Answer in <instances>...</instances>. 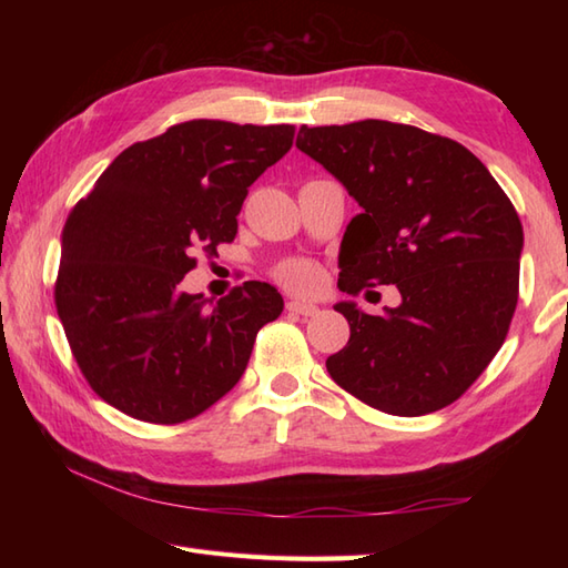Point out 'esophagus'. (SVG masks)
<instances>
[{
  "mask_svg": "<svg viewBox=\"0 0 568 568\" xmlns=\"http://www.w3.org/2000/svg\"><path fill=\"white\" fill-rule=\"evenodd\" d=\"M287 312H293V315H303V317H315L320 307L317 305H310V303H300V300H291V303L285 305Z\"/></svg>",
  "mask_w": 568,
  "mask_h": 568,
  "instance_id": "esophagus-1",
  "label": "esophagus"
}]
</instances>
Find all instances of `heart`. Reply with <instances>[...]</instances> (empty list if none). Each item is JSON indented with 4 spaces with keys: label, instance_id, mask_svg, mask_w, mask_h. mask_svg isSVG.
<instances>
[{
    "label": "heart",
    "instance_id": "b5f03b06",
    "mask_svg": "<svg viewBox=\"0 0 568 568\" xmlns=\"http://www.w3.org/2000/svg\"><path fill=\"white\" fill-rule=\"evenodd\" d=\"M273 277L281 283L285 291L297 295H312L322 285V268L310 258H287L275 265Z\"/></svg>",
    "mask_w": 568,
    "mask_h": 568
}]
</instances>
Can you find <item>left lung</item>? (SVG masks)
Returning <instances> with one entry per match:
<instances>
[{
  "label": "left lung",
  "mask_w": 568,
  "mask_h": 568,
  "mask_svg": "<svg viewBox=\"0 0 568 568\" xmlns=\"http://www.w3.org/2000/svg\"><path fill=\"white\" fill-rule=\"evenodd\" d=\"M297 149L361 207L342 241L339 291L403 295L385 317L334 307L352 336L327 358L329 376L388 415L452 405L498 354L517 307L523 224L510 197L462 143L409 124L300 126Z\"/></svg>",
  "instance_id": "8db88e82"
}]
</instances>
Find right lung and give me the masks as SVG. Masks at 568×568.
<instances>
[{"instance_id":"obj_1","label":"right lung","mask_w":568,"mask_h":568,"mask_svg":"<svg viewBox=\"0 0 568 568\" xmlns=\"http://www.w3.org/2000/svg\"><path fill=\"white\" fill-rule=\"evenodd\" d=\"M291 124L192 119L139 141L70 210L53 297L70 352L104 403L151 425H180L244 376L281 293L246 281L207 305L180 291L236 236V214L265 168L291 151Z\"/></svg>"}]
</instances>
